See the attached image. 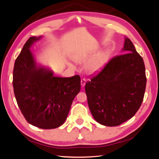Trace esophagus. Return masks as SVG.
I'll return each instance as SVG.
<instances>
[{
  "mask_svg": "<svg viewBox=\"0 0 159 159\" xmlns=\"http://www.w3.org/2000/svg\"><path fill=\"white\" fill-rule=\"evenodd\" d=\"M85 83H86V80L84 79V78L81 79V86H82V87H84L85 85Z\"/></svg>",
  "mask_w": 159,
  "mask_h": 159,
  "instance_id": "1",
  "label": "esophagus"
}]
</instances>
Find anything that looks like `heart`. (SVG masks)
I'll list each match as a JSON object with an SVG mask.
<instances>
[{
	"label": "heart",
	"instance_id": "obj_1",
	"mask_svg": "<svg viewBox=\"0 0 159 159\" xmlns=\"http://www.w3.org/2000/svg\"><path fill=\"white\" fill-rule=\"evenodd\" d=\"M107 53H103L102 54L99 56L89 66V70L91 71H95L99 70L105 64V61L107 60ZM86 60H87L86 57H84V58L81 60V61H85Z\"/></svg>",
	"mask_w": 159,
	"mask_h": 159
}]
</instances>
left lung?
<instances>
[{
	"mask_svg": "<svg viewBox=\"0 0 159 159\" xmlns=\"http://www.w3.org/2000/svg\"><path fill=\"white\" fill-rule=\"evenodd\" d=\"M122 51L85 86L90 111L105 126H118L133 117L145 94L147 78L142 57L127 37Z\"/></svg>",
	"mask_w": 159,
	"mask_h": 159,
	"instance_id": "left-lung-1",
	"label": "left lung"
}]
</instances>
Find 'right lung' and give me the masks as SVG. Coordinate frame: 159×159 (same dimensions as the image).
<instances>
[{"mask_svg": "<svg viewBox=\"0 0 159 159\" xmlns=\"http://www.w3.org/2000/svg\"><path fill=\"white\" fill-rule=\"evenodd\" d=\"M42 36L30 37L14 63L13 88L19 108L26 121L38 128L60 127L68 117L73 100L81 89L80 77L61 78L38 65L30 51Z\"/></svg>", "mask_w": 159, "mask_h": 159, "instance_id": "obj_1", "label": "right lung"}]
</instances>
